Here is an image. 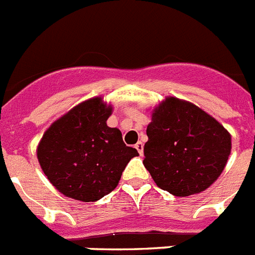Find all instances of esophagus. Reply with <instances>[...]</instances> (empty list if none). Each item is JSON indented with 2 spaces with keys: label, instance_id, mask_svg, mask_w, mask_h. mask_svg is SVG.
I'll use <instances>...</instances> for the list:
<instances>
[{
  "label": "esophagus",
  "instance_id": "obj_1",
  "mask_svg": "<svg viewBox=\"0 0 255 255\" xmlns=\"http://www.w3.org/2000/svg\"><path fill=\"white\" fill-rule=\"evenodd\" d=\"M134 147H136V149H137L138 154H140V155H142V153H144V144H142V142H141V141H138L137 144L134 145Z\"/></svg>",
  "mask_w": 255,
  "mask_h": 255
}]
</instances>
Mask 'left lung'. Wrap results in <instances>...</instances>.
Masks as SVG:
<instances>
[{
	"label": "left lung",
	"mask_w": 255,
	"mask_h": 255,
	"mask_svg": "<svg viewBox=\"0 0 255 255\" xmlns=\"http://www.w3.org/2000/svg\"><path fill=\"white\" fill-rule=\"evenodd\" d=\"M146 134L145 168L160 189L177 197L210 187L231 153L226 128L193 104L175 97L154 110Z\"/></svg>",
	"instance_id": "obj_1"
}]
</instances>
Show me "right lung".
Instances as JSON below:
<instances>
[{
    "label": "right lung",
    "instance_id": "add662e5",
    "mask_svg": "<svg viewBox=\"0 0 255 255\" xmlns=\"http://www.w3.org/2000/svg\"><path fill=\"white\" fill-rule=\"evenodd\" d=\"M111 106L92 98L51 124L37 147L49 181L65 196L95 202L117 188L137 150L123 142L118 128L108 127Z\"/></svg>",
    "mask_w": 255,
    "mask_h": 255
}]
</instances>
